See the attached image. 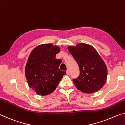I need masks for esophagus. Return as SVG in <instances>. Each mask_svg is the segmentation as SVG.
I'll return each mask as SVG.
<instances>
[{
  "label": "esophagus",
  "mask_w": 125,
  "mask_h": 125,
  "mask_svg": "<svg viewBox=\"0 0 125 125\" xmlns=\"http://www.w3.org/2000/svg\"><path fill=\"white\" fill-rule=\"evenodd\" d=\"M69 73H70V72H69V70H67L66 71V74H67V75H69Z\"/></svg>",
  "instance_id": "34e87169"
}]
</instances>
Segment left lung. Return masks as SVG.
<instances>
[{
	"mask_svg": "<svg viewBox=\"0 0 125 125\" xmlns=\"http://www.w3.org/2000/svg\"><path fill=\"white\" fill-rule=\"evenodd\" d=\"M67 48L79 66V76L73 80L77 89L86 94L94 93L101 89L107 80V69L96 50L85 43Z\"/></svg>",
	"mask_w": 125,
	"mask_h": 125,
	"instance_id": "left-lung-1",
	"label": "left lung"
}]
</instances>
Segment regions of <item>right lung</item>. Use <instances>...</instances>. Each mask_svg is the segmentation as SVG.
Listing matches in <instances>:
<instances>
[{"label":"right lung","instance_id":"1","mask_svg":"<svg viewBox=\"0 0 125 125\" xmlns=\"http://www.w3.org/2000/svg\"><path fill=\"white\" fill-rule=\"evenodd\" d=\"M60 48L52 44L35 47L29 56L25 75L29 87L39 95L52 93L66 72L59 69L61 60L55 59Z\"/></svg>","mask_w":125,"mask_h":125}]
</instances>
